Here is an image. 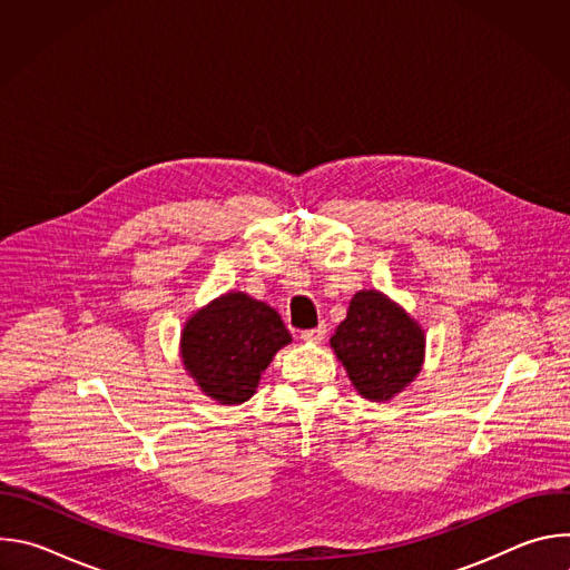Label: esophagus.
<instances>
[{"instance_id": "esophagus-1", "label": "esophagus", "mask_w": 570, "mask_h": 570, "mask_svg": "<svg viewBox=\"0 0 570 570\" xmlns=\"http://www.w3.org/2000/svg\"><path fill=\"white\" fill-rule=\"evenodd\" d=\"M324 334H327V327H324V324H320V327H315V330H306V332H302V341L304 343H322L324 341Z\"/></svg>"}]
</instances>
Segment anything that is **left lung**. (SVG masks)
I'll return each mask as SVG.
<instances>
[{"instance_id":"obj_1","label":"left lung","mask_w":570,"mask_h":570,"mask_svg":"<svg viewBox=\"0 0 570 570\" xmlns=\"http://www.w3.org/2000/svg\"><path fill=\"white\" fill-rule=\"evenodd\" d=\"M330 343L356 392L383 403L417 379L426 354L422 324L376 288L352 297Z\"/></svg>"}]
</instances>
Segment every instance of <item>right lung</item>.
Listing matches in <instances>:
<instances>
[{"label": "right lung", "mask_w": 570, "mask_h": 570, "mask_svg": "<svg viewBox=\"0 0 570 570\" xmlns=\"http://www.w3.org/2000/svg\"><path fill=\"white\" fill-rule=\"evenodd\" d=\"M291 341L273 306L229 291L189 315L180 334V356L205 396L238 405L257 392L273 356Z\"/></svg>", "instance_id": "1"}]
</instances>
